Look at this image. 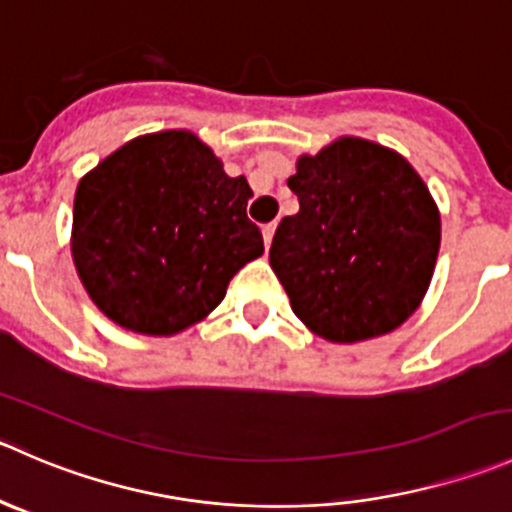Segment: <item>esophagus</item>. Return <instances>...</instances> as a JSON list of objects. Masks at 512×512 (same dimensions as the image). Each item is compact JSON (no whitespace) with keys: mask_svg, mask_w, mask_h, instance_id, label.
Wrapping results in <instances>:
<instances>
[{"mask_svg":"<svg viewBox=\"0 0 512 512\" xmlns=\"http://www.w3.org/2000/svg\"><path fill=\"white\" fill-rule=\"evenodd\" d=\"M262 237H265V247L272 245V237H275V225L262 227Z\"/></svg>","mask_w":512,"mask_h":512,"instance_id":"34e87169","label":"esophagus"}]
</instances>
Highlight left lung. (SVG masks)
Listing matches in <instances>:
<instances>
[{
  "label": "left lung",
  "instance_id": "obj_1",
  "mask_svg": "<svg viewBox=\"0 0 512 512\" xmlns=\"http://www.w3.org/2000/svg\"><path fill=\"white\" fill-rule=\"evenodd\" d=\"M300 212L277 225L270 265L295 315L330 342L403 325L423 300L440 250V215L408 160L342 137L300 157L287 180Z\"/></svg>",
  "mask_w": 512,
  "mask_h": 512
}]
</instances>
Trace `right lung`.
Segmentation results:
<instances>
[{
    "label": "right lung",
    "mask_w": 512,
    "mask_h": 512,
    "mask_svg": "<svg viewBox=\"0 0 512 512\" xmlns=\"http://www.w3.org/2000/svg\"><path fill=\"white\" fill-rule=\"evenodd\" d=\"M245 177L182 130L137 137L77 187L72 257L94 305L127 330L175 335L215 310L265 252Z\"/></svg>",
    "instance_id": "right-lung-1"
}]
</instances>
